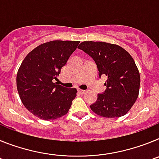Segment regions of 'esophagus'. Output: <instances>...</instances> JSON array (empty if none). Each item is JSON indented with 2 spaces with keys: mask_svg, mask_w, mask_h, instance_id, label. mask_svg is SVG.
<instances>
[{
  "mask_svg": "<svg viewBox=\"0 0 159 159\" xmlns=\"http://www.w3.org/2000/svg\"><path fill=\"white\" fill-rule=\"evenodd\" d=\"M78 92H79V93L81 94V95H83V94H84V93H85V92H86V91H84V90L79 89V90H78Z\"/></svg>",
  "mask_w": 159,
  "mask_h": 159,
  "instance_id": "esophagus-1",
  "label": "esophagus"
}]
</instances>
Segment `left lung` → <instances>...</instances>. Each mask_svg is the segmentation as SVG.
<instances>
[{
  "instance_id": "left-lung-1",
  "label": "left lung",
  "mask_w": 159,
  "mask_h": 159,
  "mask_svg": "<svg viewBox=\"0 0 159 159\" xmlns=\"http://www.w3.org/2000/svg\"><path fill=\"white\" fill-rule=\"evenodd\" d=\"M79 49L94 60L99 75H106V90L98 94L91 109L98 116L117 118L124 116L139 96L140 75L134 59L124 48L114 43L84 41Z\"/></svg>"
}]
</instances>
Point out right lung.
Returning <instances> with one entry per match:
<instances>
[{"label":"right lung","instance_id":"add662e5","mask_svg":"<svg viewBox=\"0 0 159 159\" xmlns=\"http://www.w3.org/2000/svg\"><path fill=\"white\" fill-rule=\"evenodd\" d=\"M80 41L53 40L29 53L16 75V87L24 106L43 120L60 118L68 112L76 96L75 88L53 83Z\"/></svg>","mask_w":159,"mask_h":159}]
</instances>
